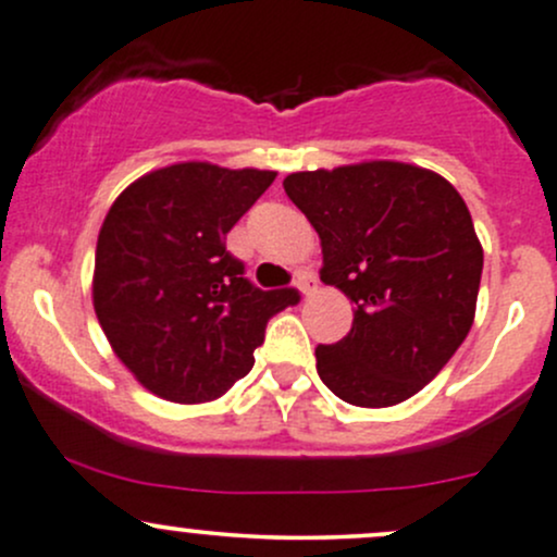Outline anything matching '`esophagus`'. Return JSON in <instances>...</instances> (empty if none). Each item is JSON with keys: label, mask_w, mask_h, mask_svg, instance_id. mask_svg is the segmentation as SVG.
Returning <instances> with one entry per match:
<instances>
[{"label": "esophagus", "mask_w": 557, "mask_h": 557, "mask_svg": "<svg viewBox=\"0 0 557 557\" xmlns=\"http://www.w3.org/2000/svg\"><path fill=\"white\" fill-rule=\"evenodd\" d=\"M296 288L301 296H312L318 288V277L312 272H298L296 274Z\"/></svg>", "instance_id": "esophagus-1"}]
</instances>
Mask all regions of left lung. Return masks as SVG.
I'll return each instance as SVG.
<instances>
[{"label": "left lung", "instance_id": "obj_1", "mask_svg": "<svg viewBox=\"0 0 557 557\" xmlns=\"http://www.w3.org/2000/svg\"><path fill=\"white\" fill-rule=\"evenodd\" d=\"M283 186L320 237V280L355 304L347 336L314 349L323 384L360 408L413 397L475 320L483 245L461 195L395 160L290 173Z\"/></svg>", "mask_w": 557, "mask_h": 557}]
</instances>
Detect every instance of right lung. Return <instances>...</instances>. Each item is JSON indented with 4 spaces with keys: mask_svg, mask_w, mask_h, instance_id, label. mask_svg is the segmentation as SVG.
<instances>
[{
    "mask_svg": "<svg viewBox=\"0 0 557 557\" xmlns=\"http://www.w3.org/2000/svg\"><path fill=\"white\" fill-rule=\"evenodd\" d=\"M274 171L175 162L133 181L103 219L92 307L114 355L151 395L208 403L253 368L269 318L298 301L261 290L226 234Z\"/></svg>",
    "mask_w": 557,
    "mask_h": 557,
    "instance_id": "add662e5",
    "label": "right lung"
}]
</instances>
